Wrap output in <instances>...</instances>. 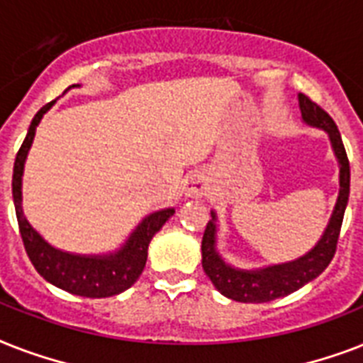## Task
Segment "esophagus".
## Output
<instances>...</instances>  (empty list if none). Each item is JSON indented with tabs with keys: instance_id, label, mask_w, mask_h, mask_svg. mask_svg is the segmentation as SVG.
Returning a JSON list of instances; mask_svg holds the SVG:
<instances>
[{
	"instance_id": "34e87169",
	"label": "esophagus",
	"mask_w": 363,
	"mask_h": 363,
	"mask_svg": "<svg viewBox=\"0 0 363 363\" xmlns=\"http://www.w3.org/2000/svg\"><path fill=\"white\" fill-rule=\"evenodd\" d=\"M182 192L186 198H203L205 194L209 192V181L203 173L199 171H192L188 173L186 179H184V184H182Z\"/></svg>"
}]
</instances>
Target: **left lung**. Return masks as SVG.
I'll return each instance as SVG.
<instances>
[{
    "instance_id": "left-lung-1",
    "label": "left lung",
    "mask_w": 363,
    "mask_h": 363,
    "mask_svg": "<svg viewBox=\"0 0 363 363\" xmlns=\"http://www.w3.org/2000/svg\"><path fill=\"white\" fill-rule=\"evenodd\" d=\"M301 121L311 128L324 130L330 137L332 150L339 164V196L330 216L326 230L322 233L315 247L309 252L284 264L267 265L259 269H239L228 264L222 258L216 248V232H218V216L215 211H211V218L205 228L203 241H201V265L211 282L222 296L241 301V303H264L271 299L284 298L288 294L296 292L307 282L320 275L332 262L335 247H337L339 232L343 224V215L349 203L350 192V165L347 152H345L343 139L339 133L337 125L332 121V116L326 111L320 109L315 101H311L307 96L298 94Z\"/></svg>"
}]
</instances>
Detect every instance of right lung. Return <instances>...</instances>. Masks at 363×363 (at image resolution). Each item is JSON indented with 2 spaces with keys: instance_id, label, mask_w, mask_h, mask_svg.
Here are the masks:
<instances>
[{
  "instance_id": "add662e5",
  "label": "right lung",
  "mask_w": 363,
  "mask_h": 363,
  "mask_svg": "<svg viewBox=\"0 0 363 363\" xmlns=\"http://www.w3.org/2000/svg\"><path fill=\"white\" fill-rule=\"evenodd\" d=\"M73 84L69 88H75ZM56 101H50L43 109H39L26 135L22 147H20L13 169V201L18 220L20 235L24 241L26 252L30 256L31 264L37 273L54 286L62 288L65 292L82 296V298H109L124 292L139 279L147 264L148 245L152 238L162 230L165 222L169 220L175 209H160L145 216L135 230L130 233V238L121 248L107 254H75L65 252L52 247L45 241L41 233L31 226L22 209V175H24V164L30 152L31 143L35 137V130L43 115L47 113Z\"/></svg>"
}]
</instances>
